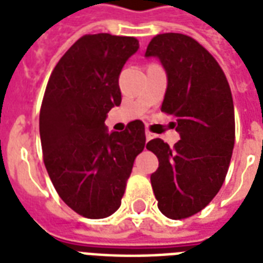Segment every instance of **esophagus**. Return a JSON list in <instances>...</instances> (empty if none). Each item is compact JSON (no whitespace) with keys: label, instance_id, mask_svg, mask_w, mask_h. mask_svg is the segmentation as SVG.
I'll return each mask as SVG.
<instances>
[{"label":"esophagus","instance_id":"obj_1","mask_svg":"<svg viewBox=\"0 0 263 263\" xmlns=\"http://www.w3.org/2000/svg\"><path fill=\"white\" fill-rule=\"evenodd\" d=\"M154 136H156V135H154V134H152V132L146 129V140H147V142H148V140H152L153 138H154Z\"/></svg>","mask_w":263,"mask_h":263}]
</instances>
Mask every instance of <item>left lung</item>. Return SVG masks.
Here are the masks:
<instances>
[{"mask_svg": "<svg viewBox=\"0 0 263 263\" xmlns=\"http://www.w3.org/2000/svg\"><path fill=\"white\" fill-rule=\"evenodd\" d=\"M146 57H157L168 86L161 110L173 115L180 140L157 138L147 150L158 158L152 173L161 213L172 220L194 216L220 191L235 144V110L228 80L214 57L191 36L160 34Z\"/></svg>", "mask_w": 263, "mask_h": 263, "instance_id": "left-lung-1", "label": "left lung"}]
</instances>
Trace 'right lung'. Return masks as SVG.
Segmentation results:
<instances>
[{"instance_id": "obj_1", "label": "right lung", "mask_w": 263, "mask_h": 263, "mask_svg": "<svg viewBox=\"0 0 263 263\" xmlns=\"http://www.w3.org/2000/svg\"><path fill=\"white\" fill-rule=\"evenodd\" d=\"M138 49L132 36L84 35L47 82L39 115L45 166L60 198L87 218H105L120 208L146 144L139 120L123 132L105 125L107 111L121 103V69Z\"/></svg>"}]
</instances>
